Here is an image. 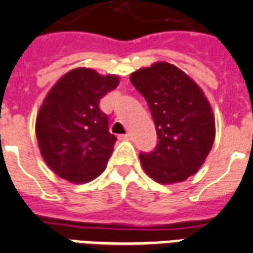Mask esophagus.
Instances as JSON below:
<instances>
[{
    "mask_svg": "<svg viewBox=\"0 0 253 253\" xmlns=\"http://www.w3.org/2000/svg\"><path fill=\"white\" fill-rule=\"evenodd\" d=\"M130 136H131L130 134H122V135H118V139L119 140H128Z\"/></svg>",
    "mask_w": 253,
    "mask_h": 253,
    "instance_id": "34e87169",
    "label": "esophagus"
}]
</instances>
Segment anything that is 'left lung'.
Returning <instances> with one entry per match:
<instances>
[{
	"label": "left lung",
	"mask_w": 253,
	"mask_h": 253,
	"mask_svg": "<svg viewBox=\"0 0 253 253\" xmlns=\"http://www.w3.org/2000/svg\"><path fill=\"white\" fill-rule=\"evenodd\" d=\"M130 81L148 103L159 139L154 151L139 154L143 168L160 184L186 180L204 164L215 138L204 91L168 63L139 69Z\"/></svg>",
	"instance_id": "8db88e82"
}]
</instances>
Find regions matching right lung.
<instances>
[{
    "mask_svg": "<svg viewBox=\"0 0 253 253\" xmlns=\"http://www.w3.org/2000/svg\"><path fill=\"white\" fill-rule=\"evenodd\" d=\"M118 83L117 76L77 68L45 97L37 118L38 144L47 166L61 178L89 182L106 168L117 138L99 101Z\"/></svg>",
    "mask_w": 253,
    "mask_h": 253,
    "instance_id": "add662e5",
    "label": "right lung"
}]
</instances>
